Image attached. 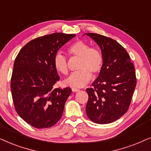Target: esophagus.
Returning <instances> with one entry per match:
<instances>
[{
    "label": "esophagus",
    "mask_w": 151,
    "mask_h": 151,
    "mask_svg": "<svg viewBox=\"0 0 151 151\" xmlns=\"http://www.w3.org/2000/svg\"><path fill=\"white\" fill-rule=\"evenodd\" d=\"M79 89H78V88H72V91L73 92H79Z\"/></svg>",
    "instance_id": "1"
}]
</instances>
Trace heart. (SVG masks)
<instances>
[{
  "instance_id": "b5f03b06",
  "label": "heart",
  "mask_w": 151,
  "mask_h": 151,
  "mask_svg": "<svg viewBox=\"0 0 151 151\" xmlns=\"http://www.w3.org/2000/svg\"><path fill=\"white\" fill-rule=\"evenodd\" d=\"M71 56L80 58L78 66L79 71L73 72L65 79L66 86L74 88H81L90 81L92 74L94 75L101 71L103 67L104 59L101 52L94 47H90L83 41L74 42L68 50ZM54 66L60 73L66 75L68 73V61L61 52H57L54 57Z\"/></svg>"
}]
</instances>
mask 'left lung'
Instances as JSON below:
<instances>
[{
  "instance_id": "8db88e82",
  "label": "left lung",
  "mask_w": 151,
  "mask_h": 151,
  "mask_svg": "<svg viewBox=\"0 0 151 151\" xmlns=\"http://www.w3.org/2000/svg\"><path fill=\"white\" fill-rule=\"evenodd\" d=\"M101 49L104 63L99 76L87 88L86 114L99 124L112 123L127 112L135 89L133 63L123 46L111 38L88 33Z\"/></svg>"
}]
</instances>
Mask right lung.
<instances>
[{
    "label": "right lung",
    "instance_id": "right-lung-1",
    "mask_svg": "<svg viewBox=\"0 0 151 151\" xmlns=\"http://www.w3.org/2000/svg\"><path fill=\"white\" fill-rule=\"evenodd\" d=\"M74 37L54 33L38 37L28 42L16 58L11 79L13 102L19 115L33 127H52L61 119L72 90L53 88L60 79L54 57Z\"/></svg>",
    "mask_w": 151,
    "mask_h": 151
}]
</instances>
